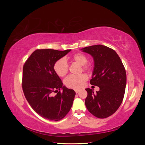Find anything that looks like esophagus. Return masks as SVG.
Masks as SVG:
<instances>
[{"label":"esophagus","mask_w":145,"mask_h":145,"mask_svg":"<svg viewBox=\"0 0 145 145\" xmlns=\"http://www.w3.org/2000/svg\"><path fill=\"white\" fill-rule=\"evenodd\" d=\"M79 91H80V90H78V89H76V90H75L76 93H79Z\"/></svg>","instance_id":"34e87169"}]
</instances>
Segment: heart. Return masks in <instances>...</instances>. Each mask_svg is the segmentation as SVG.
Instances as JSON below:
<instances>
[{"label": "heart", "instance_id": "obj_1", "mask_svg": "<svg viewBox=\"0 0 145 145\" xmlns=\"http://www.w3.org/2000/svg\"><path fill=\"white\" fill-rule=\"evenodd\" d=\"M71 60L74 62L82 66L83 70L88 71L89 69V65L86 64L88 62V57L85 54L77 53L71 57ZM54 69L59 76L64 77L68 72V64L65 59H60L55 63ZM86 80L87 77L84 74H81L79 76L71 75L65 78L64 83L67 87L77 89L80 88Z\"/></svg>", "mask_w": 145, "mask_h": 145}]
</instances>
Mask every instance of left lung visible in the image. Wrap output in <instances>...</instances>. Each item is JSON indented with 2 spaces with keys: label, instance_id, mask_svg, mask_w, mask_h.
I'll use <instances>...</instances> for the list:
<instances>
[{
  "label": "left lung",
  "instance_id": "1",
  "mask_svg": "<svg viewBox=\"0 0 145 145\" xmlns=\"http://www.w3.org/2000/svg\"><path fill=\"white\" fill-rule=\"evenodd\" d=\"M94 59V69L90 83L99 87L96 93L86 88L85 105L92 114L104 118L114 113L124 97L126 74L123 65L117 52L102 45L82 48Z\"/></svg>",
  "mask_w": 145,
  "mask_h": 145
}]
</instances>
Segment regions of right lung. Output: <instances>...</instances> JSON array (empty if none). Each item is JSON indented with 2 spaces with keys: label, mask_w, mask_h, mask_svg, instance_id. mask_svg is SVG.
I'll use <instances>...</instances> for the list:
<instances>
[{
  "label": "right lung",
  "mask_w": 145,
  "mask_h": 145,
  "mask_svg": "<svg viewBox=\"0 0 145 145\" xmlns=\"http://www.w3.org/2000/svg\"><path fill=\"white\" fill-rule=\"evenodd\" d=\"M71 50H37L26 61L23 68L22 89L34 111L49 120L59 121L71 109L76 93L63 86L55 72V63ZM60 89H63L61 93ZM53 92H57L55 96Z\"/></svg>",
  "instance_id": "right-lung-1"
}]
</instances>
